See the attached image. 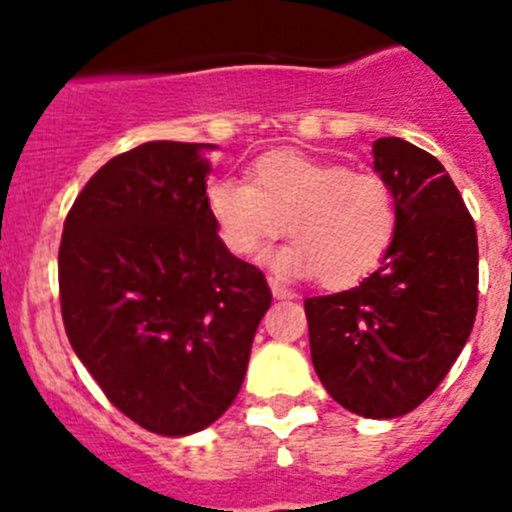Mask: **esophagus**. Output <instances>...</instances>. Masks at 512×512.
Here are the masks:
<instances>
[{
    "mask_svg": "<svg viewBox=\"0 0 512 512\" xmlns=\"http://www.w3.org/2000/svg\"><path fill=\"white\" fill-rule=\"evenodd\" d=\"M269 287H271V295L277 297V300H292V297H295V292H292V289H287L282 282H279V279H274V277H269Z\"/></svg>",
    "mask_w": 512,
    "mask_h": 512,
    "instance_id": "34e87169",
    "label": "esophagus"
}]
</instances>
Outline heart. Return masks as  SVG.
<instances>
[{"label":"heart","mask_w":512,"mask_h":512,"mask_svg":"<svg viewBox=\"0 0 512 512\" xmlns=\"http://www.w3.org/2000/svg\"><path fill=\"white\" fill-rule=\"evenodd\" d=\"M205 202L233 256H256L287 228L295 243L271 256V269L282 277L318 274L325 287H348L377 269L400 225L395 189L384 176L295 151L261 156L251 184L215 179Z\"/></svg>","instance_id":"b5f03b06"}]
</instances>
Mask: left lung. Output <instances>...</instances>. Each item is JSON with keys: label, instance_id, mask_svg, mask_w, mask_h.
I'll list each match as a JSON object with an SVG mask.
<instances>
[{"label": "left lung", "instance_id": "obj_1", "mask_svg": "<svg viewBox=\"0 0 512 512\" xmlns=\"http://www.w3.org/2000/svg\"><path fill=\"white\" fill-rule=\"evenodd\" d=\"M400 210L377 271L346 292L307 297L312 366L361 418L408 415L454 366L477 315V228L436 156L402 138L372 143Z\"/></svg>", "mask_w": 512, "mask_h": 512}]
</instances>
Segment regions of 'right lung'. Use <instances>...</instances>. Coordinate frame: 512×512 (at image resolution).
<instances>
[{
	"instance_id": "add662e5",
	"label": "right lung",
	"mask_w": 512,
	"mask_h": 512,
	"mask_svg": "<svg viewBox=\"0 0 512 512\" xmlns=\"http://www.w3.org/2000/svg\"><path fill=\"white\" fill-rule=\"evenodd\" d=\"M212 143L151 140L102 166L63 223L66 336L146 431L192 436L233 405L271 292L207 212Z\"/></svg>"
}]
</instances>
